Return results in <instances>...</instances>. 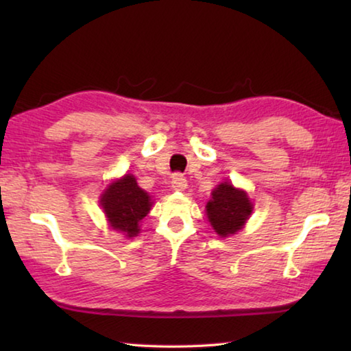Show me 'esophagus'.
I'll list each match as a JSON object with an SVG mask.
<instances>
[{
    "label": "esophagus",
    "mask_w": 351,
    "mask_h": 351,
    "mask_svg": "<svg viewBox=\"0 0 351 351\" xmlns=\"http://www.w3.org/2000/svg\"><path fill=\"white\" fill-rule=\"evenodd\" d=\"M171 187H173V190H178V192H182V190L187 189V180L182 175L176 173L171 178Z\"/></svg>",
    "instance_id": "esophagus-1"
}]
</instances>
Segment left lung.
I'll return each instance as SVG.
<instances>
[{"label": "left lung", "mask_w": 351, "mask_h": 351, "mask_svg": "<svg viewBox=\"0 0 351 351\" xmlns=\"http://www.w3.org/2000/svg\"><path fill=\"white\" fill-rule=\"evenodd\" d=\"M254 210L247 193L235 189L230 182H221L213 189L212 199L206 206L210 226L219 237H229L239 232Z\"/></svg>", "instance_id": "left-lung-1"}]
</instances>
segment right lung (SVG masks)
Masks as SVG:
<instances>
[{"mask_svg": "<svg viewBox=\"0 0 351 351\" xmlns=\"http://www.w3.org/2000/svg\"><path fill=\"white\" fill-rule=\"evenodd\" d=\"M152 198L142 190L133 175H125L112 181L100 195V206L111 229L122 232L128 239L139 234V223L152 209Z\"/></svg>", "mask_w": 351, "mask_h": 351, "instance_id": "add662e5", "label": "right lung"}]
</instances>
